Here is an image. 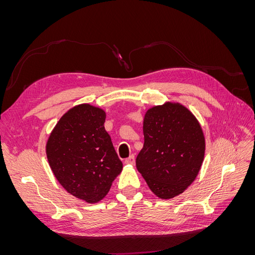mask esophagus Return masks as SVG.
Here are the masks:
<instances>
[{
    "label": "esophagus",
    "mask_w": 255,
    "mask_h": 255,
    "mask_svg": "<svg viewBox=\"0 0 255 255\" xmlns=\"http://www.w3.org/2000/svg\"><path fill=\"white\" fill-rule=\"evenodd\" d=\"M126 164L127 165H135V156L130 155L128 158L126 159Z\"/></svg>",
    "instance_id": "esophagus-1"
}]
</instances>
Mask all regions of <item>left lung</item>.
<instances>
[{"label":"left lung","mask_w":255,"mask_h":255,"mask_svg":"<svg viewBox=\"0 0 255 255\" xmlns=\"http://www.w3.org/2000/svg\"><path fill=\"white\" fill-rule=\"evenodd\" d=\"M142 129L137 170L158 198L181 195L196 180L204 159L205 137L198 119L181 103L166 102L145 112Z\"/></svg>","instance_id":"8db88e82"}]
</instances>
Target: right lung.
<instances>
[{
	"label": "right lung",
	"instance_id": "1",
	"mask_svg": "<svg viewBox=\"0 0 255 255\" xmlns=\"http://www.w3.org/2000/svg\"><path fill=\"white\" fill-rule=\"evenodd\" d=\"M106 113L100 107L80 104L65 113L45 145L49 165L69 194L97 203L107 195L122 171L109 133Z\"/></svg>",
	"mask_w": 255,
	"mask_h": 255
}]
</instances>
